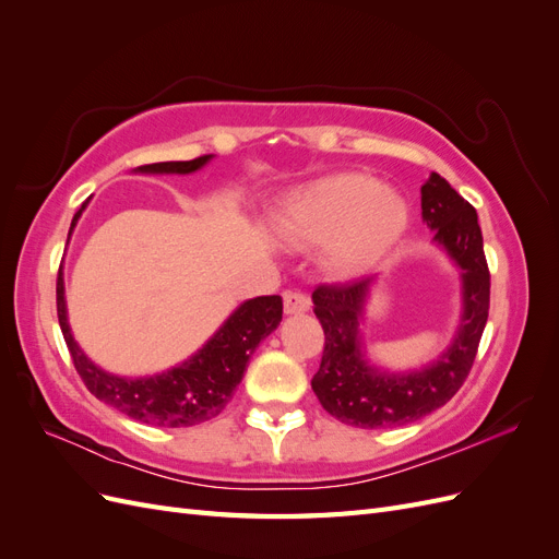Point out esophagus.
<instances>
[{
  "label": "esophagus",
  "mask_w": 559,
  "mask_h": 559,
  "mask_svg": "<svg viewBox=\"0 0 559 559\" xmlns=\"http://www.w3.org/2000/svg\"><path fill=\"white\" fill-rule=\"evenodd\" d=\"M310 310V296L302 292H284V312L300 314Z\"/></svg>",
  "instance_id": "34e87169"
}]
</instances>
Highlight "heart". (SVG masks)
Instances as JSON below:
<instances>
[{
  "label": "heart",
  "instance_id": "b5f03b06",
  "mask_svg": "<svg viewBox=\"0 0 559 559\" xmlns=\"http://www.w3.org/2000/svg\"><path fill=\"white\" fill-rule=\"evenodd\" d=\"M408 224V200L361 173L308 183L275 216V230L284 242L329 245V265L341 275H357L380 261L403 238Z\"/></svg>",
  "mask_w": 559,
  "mask_h": 559
}]
</instances>
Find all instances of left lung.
Here are the masks:
<instances>
[{"label":"left lung","instance_id":"left-lung-1","mask_svg":"<svg viewBox=\"0 0 559 559\" xmlns=\"http://www.w3.org/2000/svg\"><path fill=\"white\" fill-rule=\"evenodd\" d=\"M421 218L462 280L460 324L452 343L433 361L403 373L370 361L359 326L376 275L317 286L312 294L314 314L326 335L312 389L324 411L349 427H403L438 411L460 392L476 359L489 310V270L478 214L441 175L431 173L421 186Z\"/></svg>","mask_w":559,"mask_h":559}]
</instances>
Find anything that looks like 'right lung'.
Masks as SVG:
<instances>
[{
  "instance_id": "1",
  "label": "right lung",
  "mask_w": 559,
  "mask_h": 559,
  "mask_svg": "<svg viewBox=\"0 0 559 559\" xmlns=\"http://www.w3.org/2000/svg\"><path fill=\"white\" fill-rule=\"evenodd\" d=\"M212 156L195 160H170L134 167V175H191L205 167ZM88 202L72 218L70 235ZM58 321L70 347L76 373L88 392L118 413L144 421L151 427L181 429L207 421L222 413L233 399L235 386L242 382L249 357L263 337L273 333L282 321V298L259 296L240 302L218 331L189 359L146 378H123L99 368L86 357L74 341L67 319L62 265L58 273Z\"/></svg>"
}]
</instances>
